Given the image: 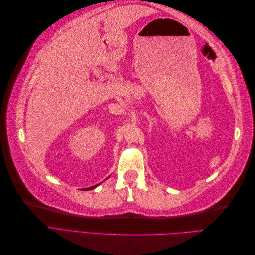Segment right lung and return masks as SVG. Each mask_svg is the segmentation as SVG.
<instances>
[{
    "mask_svg": "<svg viewBox=\"0 0 255 255\" xmlns=\"http://www.w3.org/2000/svg\"><path fill=\"white\" fill-rule=\"evenodd\" d=\"M98 185H100V184H97V185H95V186H91V187H88V188H83V190H89V189H94V188H96Z\"/></svg>",
    "mask_w": 255,
    "mask_h": 255,
    "instance_id": "add662e5",
    "label": "right lung"
}]
</instances>
